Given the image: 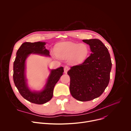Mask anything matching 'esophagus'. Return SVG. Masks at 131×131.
<instances>
[{
    "label": "esophagus",
    "instance_id": "esophagus-1",
    "mask_svg": "<svg viewBox=\"0 0 131 131\" xmlns=\"http://www.w3.org/2000/svg\"><path fill=\"white\" fill-rule=\"evenodd\" d=\"M68 70H69V67H68V66H65L64 67V72H65V73H67Z\"/></svg>",
    "mask_w": 131,
    "mask_h": 131
}]
</instances>
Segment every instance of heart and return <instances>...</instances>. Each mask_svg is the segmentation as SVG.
Instances as JSON below:
<instances>
[{
    "instance_id": "obj_1",
    "label": "heart",
    "mask_w": 131,
    "mask_h": 131,
    "mask_svg": "<svg viewBox=\"0 0 131 131\" xmlns=\"http://www.w3.org/2000/svg\"><path fill=\"white\" fill-rule=\"evenodd\" d=\"M89 52V47L85 43H77L70 41L58 44L55 50L57 57L62 59H69V61L73 64L82 63L87 58Z\"/></svg>"
}]
</instances>
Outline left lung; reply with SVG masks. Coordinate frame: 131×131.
<instances>
[{
	"label": "left lung",
	"instance_id": "8db88e82",
	"mask_svg": "<svg viewBox=\"0 0 131 131\" xmlns=\"http://www.w3.org/2000/svg\"><path fill=\"white\" fill-rule=\"evenodd\" d=\"M91 53L84 62L70 68L69 90L72 96L86 102L100 96L108 85L112 63L108 50L99 39L83 40Z\"/></svg>",
	"mask_w": 131,
	"mask_h": 131
}]
</instances>
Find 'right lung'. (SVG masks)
<instances>
[{"mask_svg": "<svg viewBox=\"0 0 131 131\" xmlns=\"http://www.w3.org/2000/svg\"><path fill=\"white\" fill-rule=\"evenodd\" d=\"M46 44L45 42L40 41L23 43L16 52L13 63V81L20 94L27 101L40 105L49 102L52 98L54 86L64 72L63 67L51 69L46 83L41 91H32L28 87L26 78V60L31 54L50 57V52L46 49Z\"/></svg>", "mask_w": 131, "mask_h": 131, "instance_id": "obj_1", "label": "right lung"}]
</instances>
